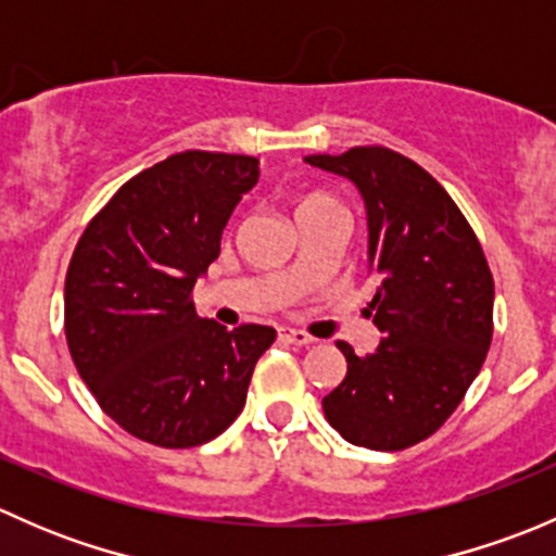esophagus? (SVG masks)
Instances as JSON below:
<instances>
[{
    "mask_svg": "<svg viewBox=\"0 0 556 556\" xmlns=\"http://www.w3.org/2000/svg\"><path fill=\"white\" fill-rule=\"evenodd\" d=\"M279 339L282 341H288V344H293V346H309L312 344V336H306L304 330H293V328H282L279 330Z\"/></svg>",
    "mask_w": 556,
    "mask_h": 556,
    "instance_id": "obj_1",
    "label": "esophagus"
}]
</instances>
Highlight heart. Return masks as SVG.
I'll return each instance as SVG.
<instances>
[{"label":"heart","mask_w":556,"mask_h":556,"mask_svg":"<svg viewBox=\"0 0 556 556\" xmlns=\"http://www.w3.org/2000/svg\"><path fill=\"white\" fill-rule=\"evenodd\" d=\"M323 204H333V201L325 199V195H319V193H312V195H306L304 201H301L299 210H309V206H323Z\"/></svg>","instance_id":"b5f03b06"}]
</instances>
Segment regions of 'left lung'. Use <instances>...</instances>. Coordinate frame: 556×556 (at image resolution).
<instances>
[{"mask_svg": "<svg viewBox=\"0 0 556 556\" xmlns=\"http://www.w3.org/2000/svg\"><path fill=\"white\" fill-rule=\"evenodd\" d=\"M355 185L366 206L371 309L379 346L346 357V377L323 397L325 419L350 444L397 452L450 419L492 341L495 285L473 231L422 166L387 148L306 155Z\"/></svg>", "mask_w": 556, "mask_h": 556, "instance_id": "left-lung-1", "label": "left lung"}]
</instances>
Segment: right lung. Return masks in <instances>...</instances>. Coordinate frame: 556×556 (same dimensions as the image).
<instances>
[{
    "label": "right lung",
    "mask_w": 556,
    "mask_h": 556,
    "mask_svg": "<svg viewBox=\"0 0 556 556\" xmlns=\"http://www.w3.org/2000/svg\"><path fill=\"white\" fill-rule=\"evenodd\" d=\"M261 161L177 153L128 179L88 223L64 285L72 361L99 406L137 439L188 450L244 408L255 363L277 330L201 319L195 282Z\"/></svg>",
    "instance_id": "right-lung-1"
}]
</instances>
